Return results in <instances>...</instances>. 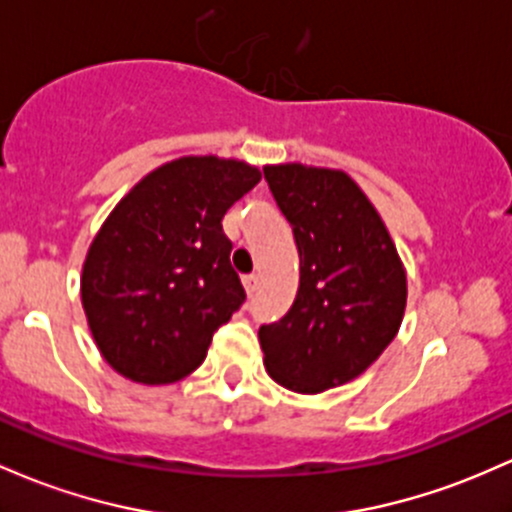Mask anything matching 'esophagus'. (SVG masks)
<instances>
[{
    "label": "esophagus",
    "mask_w": 512,
    "mask_h": 512,
    "mask_svg": "<svg viewBox=\"0 0 512 512\" xmlns=\"http://www.w3.org/2000/svg\"><path fill=\"white\" fill-rule=\"evenodd\" d=\"M243 286L247 296H252L257 291V286H260V277H257V274H247V277H243Z\"/></svg>",
    "instance_id": "esophagus-1"
}]
</instances>
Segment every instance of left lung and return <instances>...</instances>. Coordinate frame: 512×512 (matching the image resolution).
Segmentation results:
<instances>
[{
  "instance_id": "1",
  "label": "left lung",
  "mask_w": 512,
  "mask_h": 512,
  "mask_svg": "<svg viewBox=\"0 0 512 512\" xmlns=\"http://www.w3.org/2000/svg\"><path fill=\"white\" fill-rule=\"evenodd\" d=\"M265 179L299 247V291L262 325L269 376L320 393L359 376L389 347L406 311V269L362 189L340 170L267 165Z\"/></svg>"
}]
</instances>
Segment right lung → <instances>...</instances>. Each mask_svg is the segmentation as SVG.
Returning a JSON list of instances; mask_svg holds the SVG:
<instances>
[{
	"label": "right lung",
	"instance_id": "1",
	"mask_svg": "<svg viewBox=\"0 0 512 512\" xmlns=\"http://www.w3.org/2000/svg\"><path fill=\"white\" fill-rule=\"evenodd\" d=\"M257 167L179 157L143 177L109 213L82 267V306L99 352L138 384L192 374L211 338L243 306L223 216Z\"/></svg>",
	"mask_w": 512,
	"mask_h": 512
}]
</instances>
